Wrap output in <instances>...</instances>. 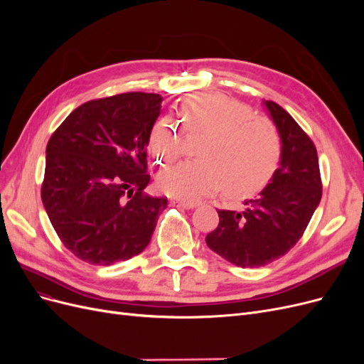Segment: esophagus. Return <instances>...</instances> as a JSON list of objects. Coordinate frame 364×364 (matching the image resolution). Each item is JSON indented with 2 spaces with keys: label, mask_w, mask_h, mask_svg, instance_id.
<instances>
[{
  "label": "esophagus",
  "mask_w": 364,
  "mask_h": 364,
  "mask_svg": "<svg viewBox=\"0 0 364 364\" xmlns=\"http://www.w3.org/2000/svg\"><path fill=\"white\" fill-rule=\"evenodd\" d=\"M171 205H173V206H179V208H185V209H191V208H194L197 203H196V202H191V200H178V199H174V200H171Z\"/></svg>",
  "instance_id": "34e87169"
}]
</instances>
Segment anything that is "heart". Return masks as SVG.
Masks as SVG:
<instances>
[{
	"label": "heart",
	"instance_id": "obj_1",
	"mask_svg": "<svg viewBox=\"0 0 364 364\" xmlns=\"http://www.w3.org/2000/svg\"><path fill=\"white\" fill-rule=\"evenodd\" d=\"M183 134L200 141L197 159L176 164L159 176L161 188L174 197L196 200L220 190L246 196L264 188L282 155L279 129L272 119L222 92L186 97L179 106ZM182 132L171 119L159 118L149 134V150L161 164H171L186 151Z\"/></svg>",
	"mask_w": 364,
	"mask_h": 364
}]
</instances>
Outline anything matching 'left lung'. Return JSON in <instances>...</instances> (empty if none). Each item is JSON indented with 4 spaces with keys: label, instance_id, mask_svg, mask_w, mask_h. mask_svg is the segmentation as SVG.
<instances>
[{
    "label": "left lung",
    "instance_id": "8db88e82",
    "mask_svg": "<svg viewBox=\"0 0 364 364\" xmlns=\"http://www.w3.org/2000/svg\"><path fill=\"white\" fill-rule=\"evenodd\" d=\"M264 105L281 134V167L243 209H218V226L205 238L209 249L243 269L284 257L304 235L322 197L314 142L278 103Z\"/></svg>",
    "mask_w": 364,
    "mask_h": 364
}]
</instances>
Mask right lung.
Here are the masks:
<instances>
[{
  "label": "right lung",
  "mask_w": 364,
  "mask_h": 364,
  "mask_svg": "<svg viewBox=\"0 0 364 364\" xmlns=\"http://www.w3.org/2000/svg\"><path fill=\"white\" fill-rule=\"evenodd\" d=\"M162 97L124 92L86 102L47 144L42 203L63 246L94 266L138 255L167 197L144 193L147 144Z\"/></svg>",
  "instance_id": "obj_1"
}]
</instances>
